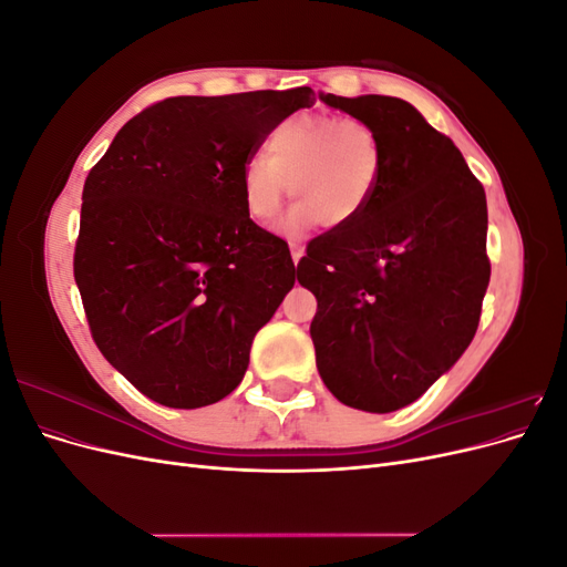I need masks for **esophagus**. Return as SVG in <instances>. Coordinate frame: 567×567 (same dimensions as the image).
Instances as JSON below:
<instances>
[{
	"label": "esophagus",
	"mask_w": 567,
	"mask_h": 567,
	"mask_svg": "<svg viewBox=\"0 0 567 567\" xmlns=\"http://www.w3.org/2000/svg\"><path fill=\"white\" fill-rule=\"evenodd\" d=\"M290 255H293V262L298 265V262L302 260V255H305V248H302V246H298V244H290Z\"/></svg>",
	"instance_id": "obj_1"
}]
</instances>
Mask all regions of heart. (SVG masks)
Returning a JSON list of instances; mask_svg holds the SVG:
<instances>
[{"mask_svg": "<svg viewBox=\"0 0 567 567\" xmlns=\"http://www.w3.org/2000/svg\"><path fill=\"white\" fill-rule=\"evenodd\" d=\"M381 165V140L364 120L296 113L269 132L265 156L244 163V208L255 221H269L290 184V194L300 200L281 217V234L300 236L319 221L346 227L367 208Z\"/></svg>", "mask_w": 567, "mask_h": 567, "instance_id": "b5f03b06", "label": "heart"}]
</instances>
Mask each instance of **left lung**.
Returning <instances> with one entry per match:
<instances>
[{"mask_svg": "<svg viewBox=\"0 0 567 567\" xmlns=\"http://www.w3.org/2000/svg\"><path fill=\"white\" fill-rule=\"evenodd\" d=\"M319 99L375 130L383 165L362 215L312 238L298 265L317 298V369L342 404L388 414L447 373L477 331L489 284L485 188L406 101Z\"/></svg>", "mask_w": 567, "mask_h": 567, "instance_id": "1", "label": "left lung"}]
</instances>
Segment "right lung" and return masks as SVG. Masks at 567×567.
<instances>
[{
    "mask_svg": "<svg viewBox=\"0 0 567 567\" xmlns=\"http://www.w3.org/2000/svg\"><path fill=\"white\" fill-rule=\"evenodd\" d=\"M312 104L310 87L165 99L87 175L75 284L96 348L148 400L198 409L244 381L298 271L246 213L241 169Z\"/></svg>",
    "mask_w": 567,
    "mask_h": 567,
    "instance_id": "right-lung-1",
    "label": "right lung"
}]
</instances>
